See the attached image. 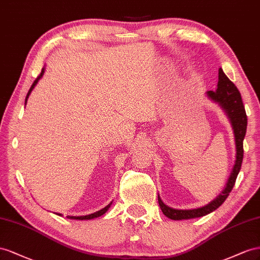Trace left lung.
Masks as SVG:
<instances>
[{"label": "left lung", "instance_id": "1", "mask_svg": "<svg viewBox=\"0 0 260 260\" xmlns=\"http://www.w3.org/2000/svg\"><path fill=\"white\" fill-rule=\"evenodd\" d=\"M207 95H208V98L212 101L219 103L220 107L225 111L228 117L230 118V122H231L236 146L235 165L233 167L231 175H230L228 180L226 186L222 190L221 194L217 198H214L211 203L204 207H200V208L190 210L173 209L171 207L163 204L161 198L158 195V202L162 212L165 213V216L172 220H187L204 217L206 214H208L219 208V207L224 203V200L228 198L230 192H231L235 184L237 174H239L242 167L244 155L243 140L246 134L247 116L239 89H237L232 81L228 78V76L223 73V71H222V69H219V80L217 90L207 91Z\"/></svg>", "mask_w": 260, "mask_h": 260}]
</instances>
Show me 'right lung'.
I'll return each mask as SVG.
<instances>
[{
  "instance_id": "right-lung-1",
  "label": "right lung",
  "mask_w": 260,
  "mask_h": 260,
  "mask_svg": "<svg viewBox=\"0 0 260 260\" xmlns=\"http://www.w3.org/2000/svg\"><path fill=\"white\" fill-rule=\"evenodd\" d=\"M43 73H44V69H42V71H41V73H40V75L36 78V80L34 81V84L31 85L30 89H29V91H28V93H27V95H26V100H25V103L27 102V99H28V97H29V94H30V92L32 91V89L35 88V86L37 85V83H38L39 79L42 77ZM111 204H112V203H110L108 206H106L105 208H102L101 210H99V211H97V212H94V213H91V214H87V216H80V217H74V216H69L68 218H69V219H74V220H90V219L98 218V217L102 216V214H105V213L108 211V209L110 208ZM58 216H61V214L58 213Z\"/></svg>"
}]
</instances>
